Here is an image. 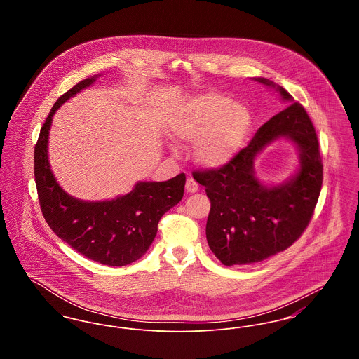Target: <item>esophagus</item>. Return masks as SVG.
<instances>
[{
  "mask_svg": "<svg viewBox=\"0 0 359 359\" xmlns=\"http://www.w3.org/2000/svg\"><path fill=\"white\" fill-rule=\"evenodd\" d=\"M186 191H187L188 194H195V192H198L199 191V186H198V183L192 179V177H188L187 183H186Z\"/></svg>",
  "mask_w": 359,
  "mask_h": 359,
  "instance_id": "esophagus-1",
  "label": "esophagus"
}]
</instances>
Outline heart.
Here are the masks:
<instances>
[{
	"label": "heart",
	"instance_id": "1",
	"mask_svg": "<svg viewBox=\"0 0 359 359\" xmlns=\"http://www.w3.org/2000/svg\"><path fill=\"white\" fill-rule=\"evenodd\" d=\"M250 128L248 107L218 93L188 98L170 120L172 136L184 145L195 144L194 158L207 170L229 165L243 148Z\"/></svg>",
	"mask_w": 359,
	"mask_h": 359
}]
</instances>
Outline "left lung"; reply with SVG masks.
<instances>
[{"label": "left lung", "mask_w": 359, "mask_h": 359, "mask_svg": "<svg viewBox=\"0 0 359 359\" xmlns=\"http://www.w3.org/2000/svg\"><path fill=\"white\" fill-rule=\"evenodd\" d=\"M252 79L274 88L288 107L265 122L229 165L194 172L211 202L205 238L226 266L259 262L290 248L306 230L323 180L318 137L304 107L284 87L262 76ZM277 140L294 144L299 164L280 184L262 182L256 157Z\"/></svg>", "instance_id": "obj_1"}]
</instances>
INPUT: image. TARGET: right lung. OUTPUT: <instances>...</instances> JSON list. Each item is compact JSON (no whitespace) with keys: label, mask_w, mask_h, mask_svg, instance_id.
<instances>
[{"label":"right lung","mask_w":359,"mask_h":359,"mask_svg":"<svg viewBox=\"0 0 359 359\" xmlns=\"http://www.w3.org/2000/svg\"><path fill=\"white\" fill-rule=\"evenodd\" d=\"M100 76L79 82L53 104L34 147V180L43 215L59 238L95 262L123 266L147 253L160 218L182 201L186 175L167 182H137L130 192L106 201H82L62 188L48 158L53 114Z\"/></svg>","instance_id":"1"}]
</instances>
